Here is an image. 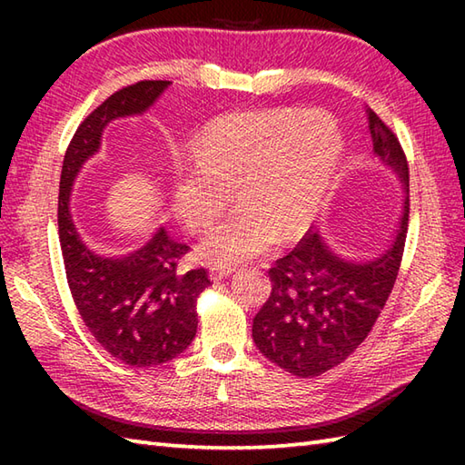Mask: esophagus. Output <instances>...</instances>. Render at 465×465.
<instances>
[{
  "instance_id": "1",
  "label": "esophagus",
  "mask_w": 465,
  "mask_h": 465,
  "mask_svg": "<svg viewBox=\"0 0 465 465\" xmlns=\"http://www.w3.org/2000/svg\"><path fill=\"white\" fill-rule=\"evenodd\" d=\"M235 272V268H232V265H213V268L210 270V278L213 282H220L223 278H227V275H232Z\"/></svg>"
}]
</instances>
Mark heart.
Here are the masks:
<instances>
[{
    "label": "heart",
    "mask_w": 465,
    "mask_h": 465,
    "mask_svg": "<svg viewBox=\"0 0 465 465\" xmlns=\"http://www.w3.org/2000/svg\"><path fill=\"white\" fill-rule=\"evenodd\" d=\"M341 155L328 115L292 107L215 117L195 135L193 165L177 173L173 207L193 232L220 220L230 192L240 210L217 225L197 253L207 263H235L293 240L318 215Z\"/></svg>",
    "instance_id": "1"
}]
</instances>
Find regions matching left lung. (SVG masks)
<instances>
[{"label": "left lung", "mask_w": 465, "mask_h": 465, "mask_svg": "<svg viewBox=\"0 0 465 465\" xmlns=\"http://www.w3.org/2000/svg\"><path fill=\"white\" fill-rule=\"evenodd\" d=\"M373 150L410 185L398 135L370 110ZM410 195L391 248L365 263L331 253L318 233H305L270 268L272 293L255 313L252 335L272 363L298 378H315L343 363L368 338L398 280L408 235Z\"/></svg>", "instance_id": "8db88e82"}]
</instances>
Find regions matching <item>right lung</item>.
I'll use <instances>...</instances> for the list:
<instances>
[{
	"label": "right lung",
	"instance_id": "add662e5",
	"mask_svg": "<svg viewBox=\"0 0 465 465\" xmlns=\"http://www.w3.org/2000/svg\"><path fill=\"white\" fill-rule=\"evenodd\" d=\"M170 82L143 80L102 102L77 127L64 155L57 232L65 278L77 312L95 341L132 368H153L177 358L195 338L197 298L212 285L205 268L180 270L190 245L157 232L142 250L110 260L94 253L69 213V192L82 163L100 147L102 130L115 117L142 114Z\"/></svg>",
	"mask_w": 465,
	"mask_h": 465
}]
</instances>
